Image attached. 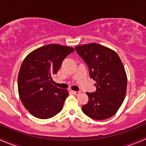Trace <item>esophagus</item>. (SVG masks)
Returning a JSON list of instances; mask_svg holds the SVG:
<instances>
[{"label": "esophagus", "mask_w": 146, "mask_h": 146, "mask_svg": "<svg viewBox=\"0 0 146 146\" xmlns=\"http://www.w3.org/2000/svg\"><path fill=\"white\" fill-rule=\"evenodd\" d=\"M72 92H73V93L76 95H78L81 93V92H80V91H72Z\"/></svg>", "instance_id": "obj_1"}]
</instances>
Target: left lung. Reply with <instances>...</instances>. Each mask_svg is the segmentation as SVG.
Listing matches in <instances>:
<instances>
[{"label":"left lung","mask_w":146,"mask_h":146,"mask_svg":"<svg viewBox=\"0 0 146 146\" xmlns=\"http://www.w3.org/2000/svg\"><path fill=\"white\" fill-rule=\"evenodd\" d=\"M76 51L89 68L96 81L95 92H86L89 100L82 107L84 114L95 120L110 118L124 100L127 76L118 54L108 47L91 43L76 46Z\"/></svg>","instance_id":"obj_1"}]
</instances>
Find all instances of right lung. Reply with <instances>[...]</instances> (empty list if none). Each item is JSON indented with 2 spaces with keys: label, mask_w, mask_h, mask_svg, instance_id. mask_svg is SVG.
Masks as SVG:
<instances>
[{
  "label": "right lung",
  "mask_w": 146,
  "mask_h": 146,
  "mask_svg": "<svg viewBox=\"0 0 146 146\" xmlns=\"http://www.w3.org/2000/svg\"><path fill=\"white\" fill-rule=\"evenodd\" d=\"M73 51L72 47L52 44L34 50L24 59L17 78L18 93L34 117L49 119L61 111L68 92L52 85V76Z\"/></svg>",
  "instance_id": "obj_1"
}]
</instances>
